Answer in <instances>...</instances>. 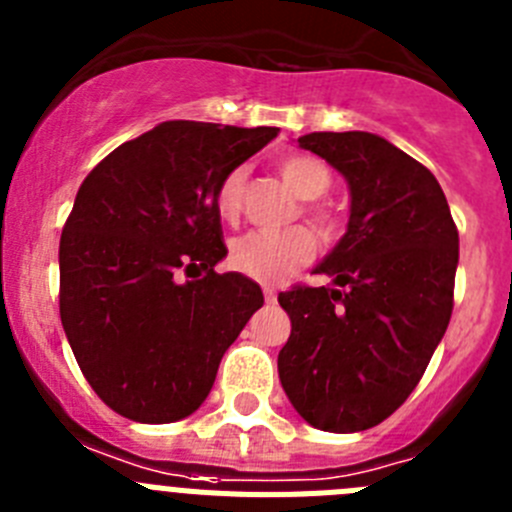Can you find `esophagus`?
Instances as JSON below:
<instances>
[{
  "instance_id": "34e87169",
  "label": "esophagus",
  "mask_w": 512,
  "mask_h": 512,
  "mask_svg": "<svg viewBox=\"0 0 512 512\" xmlns=\"http://www.w3.org/2000/svg\"><path fill=\"white\" fill-rule=\"evenodd\" d=\"M264 300L266 305H274V302H277V292H274L271 287H264Z\"/></svg>"
}]
</instances>
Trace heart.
Listing matches in <instances>:
<instances>
[{
  "label": "heart",
  "instance_id": "1",
  "mask_svg": "<svg viewBox=\"0 0 512 512\" xmlns=\"http://www.w3.org/2000/svg\"><path fill=\"white\" fill-rule=\"evenodd\" d=\"M279 174L287 187L302 197V200H318L330 189L328 166L307 153H292L279 161ZM243 187H246V171L235 169L225 176L215 194V210L225 223H235L243 207ZM310 215L320 228H328V215L320 207H310ZM315 253V238L307 228L287 230H251L230 243V266L243 277L256 282L277 284L287 279L295 269L312 259Z\"/></svg>",
  "mask_w": 512,
  "mask_h": 512
}]
</instances>
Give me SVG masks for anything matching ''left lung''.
<instances>
[{"label": "left lung", "instance_id": "8db88e82", "mask_svg": "<svg viewBox=\"0 0 512 512\" xmlns=\"http://www.w3.org/2000/svg\"><path fill=\"white\" fill-rule=\"evenodd\" d=\"M297 143L346 179L351 215L312 269L333 282L279 295L292 320L279 379L312 428L366 431L408 400L449 328L459 233L436 176L382 135Z\"/></svg>", "mask_w": 512, "mask_h": 512}]
</instances>
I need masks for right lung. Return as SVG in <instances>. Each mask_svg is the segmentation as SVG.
Returning <instances> with one entry per match:
<instances>
[{
  "label": "right lung",
  "mask_w": 512,
  "mask_h": 512,
  "mask_svg": "<svg viewBox=\"0 0 512 512\" xmlns=\"http://www.w3.org/2000/svg\"><path fill=\"white\" fill-rule=\"evenodd\" d=\"M277 128L169 120L84 179L63 225L61 323L79 369L115 413L174 423L200 408L253 312L256 282L228 256L215 194ZM184 273H202L188 280Z\"/></svg>",
  "instance_id": "add662e5"
}]
</instances>
